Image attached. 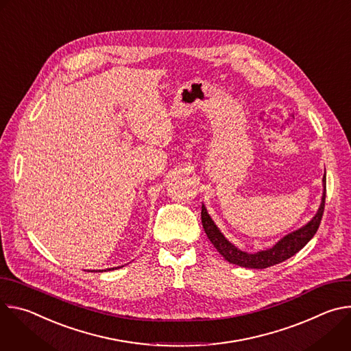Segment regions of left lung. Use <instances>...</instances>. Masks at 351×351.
Here are the masks:
<instances>
[{
	"label": "left lung",
	"mask_w": 351,
	"mask_h": 351,
	"mask_svg": "<svg viewBox=\"0 0 351 351\" xmlns=\"http://www.w3.org/2000/svg\"><path fill=\"white\" fill-rule=\"evenodd\" d=\"M322 198L321 204L317 211V214L308 221L304 226L298 228L294 232L287 233L283 236L278 243H275L271 248L261 250L254 254H250L247 252H241L233 243H230L223 233L219 230V228L215 225L213 218L210 217L206 206H202V222L203 228L207 233V237L214 244V247L218 250V253L230 264L243 267V268H253V269H264L272 265H276L279 263L286 261L287 258L293 257L295 253H298L317 233L324 208H325V194H326V176L322 178Z\"/></svg>",
	"instance_id": "1"
}]
</instances>
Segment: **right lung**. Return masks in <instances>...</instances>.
I'll return each mask as SVG.
<instances>
[{"label":"right lung","mask_w":351,"mask_h":351,"mask_svg":"<svg viewBox=\"0 0 351 351\" xmlns=\"http://www.w3.org/2000/svg\"><path fill=\"white\" fill-rule=\"evenodd\" d=\"M118 268H121V267H118ZM112 269H117V268H108V271H112Z\"/></svg>","instance_id":"1"}]
</instances>
